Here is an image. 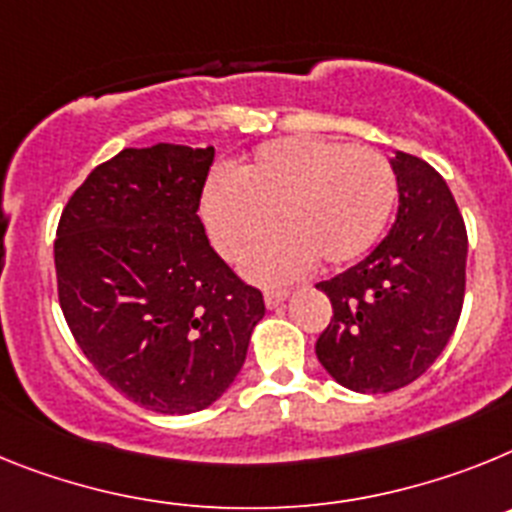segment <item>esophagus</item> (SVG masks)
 Segmentation results:
<instances>
[{
    "mask_svg": "<svg viewBox=\"0 0 512 512\" xmlns=\"http://www.w3.org/2000/svg\"><path fill=\"white\" fill-rule=\"evenodd\" d=\"M286 299L288 291H265V306H268V309H278Z\"/></svg>",
    "mask_w": 512,
    "mask_h": 512,
    "instance_id": "34e87169",
    "label": "esophagus"
}]
</instances>
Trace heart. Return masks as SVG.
I'll return each instance as SVG.
<instances>
[{
    "label": "heart",
    "mask_w": 512,
    "mask_h": 512,
    "mask_svg": "<svg viewBox=\"0 0 512 512\" xmlns=\"http://www.w3.org/2000/svg\"><path fill=\"white\" fill-rule=\"evenodd\" d=\"M397 203V177L386 157L366 146L317 136L262 144L239 180L216 175L203 193V221L216 250L239 260L273 229L242 270L265 286H283L314 268L366 255L384 234Z\"/></svg>",
    "instance_id": "1"
}]
</instances>
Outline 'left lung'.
I'll return each mask as SVG.
<instances>
[{
	"label": "left lung",
	"mask_w": 512,
	"mask_h": 512,
	"mask_svg": "<svg viewBox=\"0 0 512 512\" xmlns=\"http://www.w3.org/2000/svg\"><path fill=\"white\" fill-rule=\"evenodd\" d=\"M399 208L366 260L317 283L332 319L317 358L350 391L386 394L420 379L451 340L466 286V226L446 180L394 151Z\"/></svg>",
	"instance_id": "1"
}]
</instances>
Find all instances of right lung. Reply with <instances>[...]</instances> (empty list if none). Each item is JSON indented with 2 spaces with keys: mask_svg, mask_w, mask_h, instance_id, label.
I'll list each match as a JSON object with an SVG mask.
<instances>
[{
  "mask_svg": "<svg viewBox=\"0 0 512 512\" xmlns=\"http://www.w3.org/2000/svg\"><path fill=\"white\" fill-rule=\"evenodd\" d=\"M213 146L123 149L61 213L53 260L69 330L131 402L162 415L206 410L242 371L257 288L231 273L198 219Z\"/></svg>",
  "mask_w": 512,
  "mask_h": 512,
  "instance_id": "1",
  "label": "right lung"
}]
</instances>
